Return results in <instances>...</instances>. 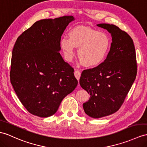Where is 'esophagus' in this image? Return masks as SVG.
Masks as SVG:
<instances>
[{"label":"esophagus","mask_w":147,"mask_h":147,"mask_svg":"<svg viewBox=\"0 0 147 147\" xmlns=\"http://www.w3.org/2000/svg\"><path fill=\"white\" fill-rule=\"evenodd\" d=\"M74 75H75V77H76V78L77 79V80L79 81L80 77V76H81L80 71H78V70H76V71H74Z\"/></svg>","instance_id":"esophagus-1"}]
</instances>
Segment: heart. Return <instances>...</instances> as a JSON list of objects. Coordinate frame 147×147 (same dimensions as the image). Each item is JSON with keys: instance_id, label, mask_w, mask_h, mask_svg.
<instances>
[{"instance_id": "obj_1", "label": "heart", "mask_w": 147, "mask_h": 147, "mask_svg": "<svg viewBox=\"0 0 147 147\" xmlns=\"http://www.w3.org/2000/svg\"><path fill=\"white\" fill-rule=\"evenodd\" d=\"M69 35V38L63 36L60 40V48L67 61L73 60L76 48H78V59L85 67H95L104 61L110 47L107 34L80 26L73 28Z\"/></svg>"}]
</instances>
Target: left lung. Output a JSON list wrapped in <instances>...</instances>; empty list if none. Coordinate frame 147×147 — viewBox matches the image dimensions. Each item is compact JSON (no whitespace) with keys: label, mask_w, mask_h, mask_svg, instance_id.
<instances>
[{"label":"left lung","mask_w":147,"mask_h":147,"mask_svg":"<svg viewBox=\"0 0 147 147\" xmlns=\"http://www.w3.org/2000/svg\"><path fill=\"white\" fill-rule=\"evenodd\" d=\"M112 36L110 52L104 62L85 70L80 85L90 95L83 104L87 115L94 119L108 116L119 110L137 76V65L133 40L115 25L99 24Z\"/></svg>","instance_id":"8db88e82"}]
</instances>
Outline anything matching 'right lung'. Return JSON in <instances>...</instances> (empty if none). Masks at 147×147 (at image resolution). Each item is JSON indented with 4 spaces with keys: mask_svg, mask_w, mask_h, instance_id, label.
<instances>
[{
    "mask_svg": "<svg viewBox=\"0 0 147 147\" xmlns=\"http://www.w3.org/2000/svg\"><path fill=\"white\" fill-rule=\"evenodd\" d=\"M73 16L43 19L17 38L11 60L10 82L28 112L39 117L55 113L74 90V70L60 53V40Z\"/></svg>",
    "mask_w": 147,
    "mask_h": 147,
    "instance_id": "right-lung-1",
    "label": "right lung"
}]
</instances>
